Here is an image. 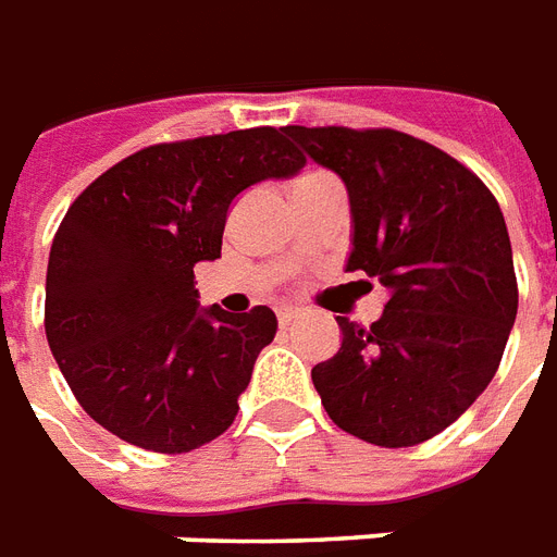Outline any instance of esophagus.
I'll return each instance as SVG.
<instances>
[{
	"instance_id": "esophagus-1",
	"label": "esophagus",
	"mask_w": 557,
	"mask_h": 557,
	"mask_svg": "<svg viewBox=\"0 0 557 557\" xmlns=\"http://www.w3.org/2000/svg\"><path fill=\"white\" fill-rule=\"evenodd\" d=\"M297 318H304V309H300V306L288 304V306H280V309H277V321L283 323V326L295 323Z\"/></svg>"
}]
</instances>
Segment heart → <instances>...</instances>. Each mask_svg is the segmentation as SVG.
<instances>
[{
  "mask_svg": "<svg viewBox=\"0 0 557 557\" xmlns=\"http://www.w3.org/2000/svg\"><path fill=\"white\" fill-rule=\"evenodd\" d=\"M304 178H309V176H304Z\"/></svg>",
  "mask_w": 557,
  "mask_h": 557,
  "instance_id": "obj_1",
  "label": "heart"
}]
</instances>
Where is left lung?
<instances>
[{"mask_svg":"<svg viewBox=\"0 0 557 557\" xmlns=\"http://www.w3.org/2000/svg\"><path fill=\"white\" fill-rule=\"evenodd\" d=\"M338 173L352 210L347 271L387 288L375 323L338 318L341 349L312 367L341 431L410 448L457 422L500 367L518 314L506 219L480 178L396 129L286 126Z\"/></svg>","mask_w":557,"mask_h":557,"instance_id":"8db88e82","label":"left lung"}]
</instances>
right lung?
<instances>
[{
    "label": "right lung",
    "mask_w": 557,
    "mask_h": 557,
    "mask_svg": "<svg viewBox=\"0 0 557 557\" xmlns=\"http://www.w3.org/2000/svg\"><path fill=\"white\" fill-rule=\"evenodd\" d=\"M306 159L253 126L126 156L74 199L46 274V338L81 407L129 445L187 454L234 422L269 306L199 309L193 265L216 260L231 201Z\"/></svg>",
    "instance_id": "right-lung-1"
}]
</instances>
